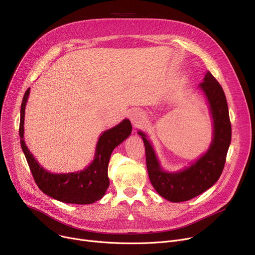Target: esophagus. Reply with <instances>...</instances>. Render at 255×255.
I'll list each match as a JSON object with an SVG mask.
<instances>
[{
  "label": "esophagus",
  "mask_w": 255,
  "mask_h": 255,
  "mask_svg": "<svg viewBox=\"0 0 255 255\" xmlns=\"http://www.w3.org/2000/svg\"><path fill=\"white\" fill-rule=\"evenodd\" d=\"M129 119L132 122V124L134 126H138L141 122H142V119H143V116L140 112L138 111H132L130 114H129Z\"/></svg>",
  "instance_id": "obj_1"
}]
</instances>
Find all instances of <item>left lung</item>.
Masks as SVG:
<instances>
[{
    "instance_id": "left-lung-1",
    "label": "left lung",
    "mask_w": 255,
    "mask_h": 255,
    "mask_svg": "<svg viewBox=\"0 0 255 255\" xmlns=\"http://www.w3.org/2000/svg\"><path fill=\"white\" fill-rule=\"evenodd\" d=\"M209 101L213 118V140L209 150L191 166L179 172H165L160 167L156 154L144 133L145 161L150 181L155 190L172 203H182L202 194L215 184L224 168L227 151L232 140V125L225 94L216 78L208 72L199 84Z\"/></svg>"
}]
</instances>
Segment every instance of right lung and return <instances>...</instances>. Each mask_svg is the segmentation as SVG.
I'll return each mask as SVG.
<instances>
[{"label": "right lung", "mask_w": 255, "mask_h": 255, "mask_svg": "<svg viewBox=\"0 0 255 255\" xmlns=\"http://www.w3.org/2000/svg\"><path fill=\"white\" fill-rule=\"evenodd\" d=\"M29 94L30 88L25 91L21 102L19 136L21 149L39 189L62 203L88 205L97 202L110 186L107 168L114 149L131 134L130 121L125 119L116 127L103 132L97 142L95 159L87 168L70 173H51L39 165L23 140L24 110Z\"/></svg>", "instance_id": "right-lung-1"}]
</instances>
